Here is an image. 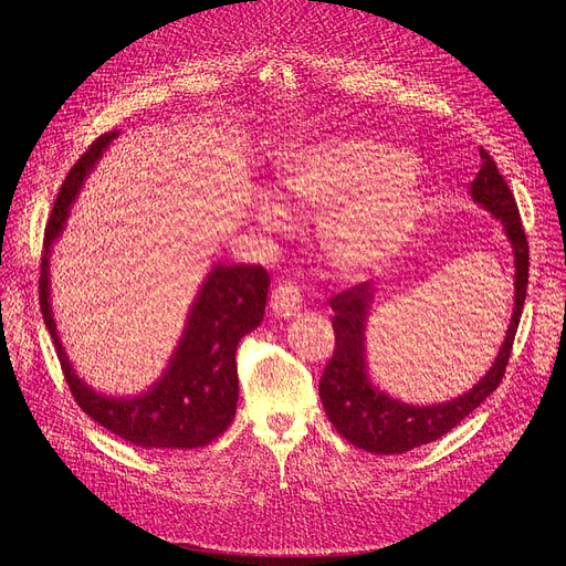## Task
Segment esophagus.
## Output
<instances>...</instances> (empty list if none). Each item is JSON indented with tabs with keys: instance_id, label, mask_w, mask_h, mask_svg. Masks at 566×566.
I'll use <instances>...</instances> for the list:
<instances>
[{
	"instance_id": "1",
	"label": "esophagus",
	"mask_w": 566,
	"mask_h": 566,
	"mask_svg": "<svg viewBox=\"0 0 566 566\" xmlns=\"http://www.w3.org/2000/svg\"><path fill=\"white\" fill-rule=\"evenodd\" d=\"M271 307H273V314L280 318H289L295 312H301L303 307L301 286L293 282H280L271 293Z\"/></svg>"
}]
</instances>
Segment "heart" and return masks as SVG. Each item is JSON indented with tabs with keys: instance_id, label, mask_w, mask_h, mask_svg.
Segmentation results:
<instances>
[{
	"instance_id": "b5f03b06",
	"label": "heart",
	"mask_w": 566,
	"mask_h": 566,
	"mask_svg": "<svg viewBox=\"0 0 566 566\" xmlns=\"http://www.w3.org/2000/svg\"><path fill=\"white\" fill-rule=\"evenodd\" d=\"M403 151L371 139H325L295 156L277 178V197L259 201L268 231L291 227L289 206L327 208L321 245L339 271L367 275L390 263L424 213V188Z\"/></svg>"
}]
</instances>
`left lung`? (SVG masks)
Here are the masks:
<instances>
[{"instance_id": "obj_1", "label": "left lung", "mask_w": 566, "mask_h": 566, "mask_svg": "<svg viewBox=\"0 0 566 566\" xmlns=\"http://www.w3.org/2000/svg\"><path fill=\"white\" fill-rule=\"evenodd\" d=\"M480 156L482 169L470 186L472 199L482 203L489 213H493L502 222L504 233H507L514 248V314L507 328V337H504L489 374L470 392L436 406H410L388 397L385 392H378L367 378L365 323L374 298V289L369 286V282H360L333 295L331 307L335 312V350L323 369L318 395L325 415H328V420L333 422L337 433H342V438L365 452L403 454L420 448V444L438 440L440 436L452 431L463 418H468L480 403H484V399L502 382L504 369L510 365V355L527 293L530 250L521 224L518 206L507 181H504L495 160L484 148H480Z\"/></svg>"}]
</instances>
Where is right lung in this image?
Returning <instances> with one entry per match:
<instances>
[{"instance_id": "1", "label": "right lung", "mask_w": 566, "mask_h": 566, "mask_svg": "<svg viewBox=\"0 0 566 566\" xmlns=\"http://www.w3.org/2000/svg\"><path fill=\"white\" fill-rule=\"evenodd\" d=\"M116 135V130L105 133L88 146L59 188L41 252L39 301L43 321L56 346V358L62 363L69 390L94 422L146 450L203 448L227 431L235 415V348L263 321L268 284H271L263 265H213L190 310L186 333L165 376L144 397L109 399L86 388L69 365L56 335L50 310V248L64 229L69 208L82 188L84 176L94 169Z\"/></svg>"}]
</instances>
